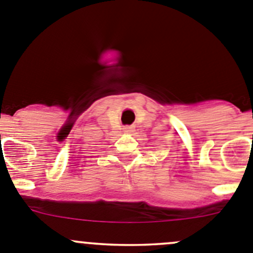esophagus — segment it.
I'll return each mask as SVG.
<instances>
[{
  "label": "esophagus",
  "mask_w": 253,
  "mask_h": 253,
  "mask_svg": "<svg viewBox=\"0 0 253 253\" xmlns=\"http://www.w3.org/2000/svg\"><path fill=\"white\" fill-rule=\"evenodd\" d=\"M133 129H134V126H126L124 128V131H125V133H131Z\"/></svg>",
  "instance_id": "obj_1"
}]
</instances>
